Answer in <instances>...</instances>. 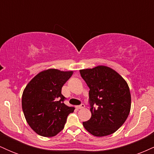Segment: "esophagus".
<instances>
[{
    "instance_id": "obj_1",
    "label": "esophagus",
    "mask_w": 154,
    "mask_h": 154,
    "mask_svg": "<svg viewBox=\"0 0 154 154\" xmlns=\"http://www.w3.org/2000/svg\"><path fill=\"white\" fill-rule=\"evenodd\" d=\"M76 108H77V109H84V108H85V105L82 103V104H81V105H79V106H76Z\"/></svg>"
}]
</instances>
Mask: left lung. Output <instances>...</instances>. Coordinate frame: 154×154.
<instances>
[{"label": "left lung", "instance_id": "1", "mask_svg": "<svg viewBox=\"0 0 154 154\" xmlns=\"http://www.w3.org/2000/svg\"><path fill=\"white\" fill-rule=\"evenodd\" d=\"M90 88L91 118L82 122L96 137L115 132L126 121L131 108V95L125 79L106 66L79 70Z\"/></svg>", "mask_w": 154, "mask_h": 154}]
</instances>
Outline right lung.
I'll use <instances>...</instances> for the list:
<instances>
[{
	"label": "right lung",
	"instance_id": "right-lung-1",
	"mask_svg": "<svg viewBox=\"0 0 154 154\" xmlns=\"http://www.w3.org/2000/svg\"><path fill=\"white\" fill-rule=\"evenodd\" d=\"M73 71L48 69L29 81L22 94L24 115L29 127L39 135L54 137L64 128L67 116L75 110L63 103L61 88Z\"/></svg>",
	"mask_w": 154,
	"mask_h": 154
}]
</instances>
